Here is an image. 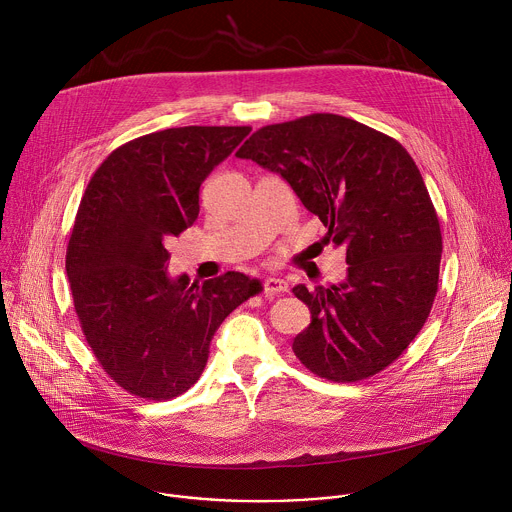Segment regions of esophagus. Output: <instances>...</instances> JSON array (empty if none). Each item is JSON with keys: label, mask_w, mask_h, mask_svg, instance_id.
Instances as JSON below:
<instances>
[{"label": "esophagus", "mask_w": 512, "mask_h": 512, "mask_svg": "<svg viewBox=\"0 0 512 512\" xmlns=\"http://www.w3.org/2000/svg\"><path fill=\"white\" fill-rule=\"evenodd\" d=\"M287 281L281 279V277H267L265 283H263V294L265 298H273V296H281V294H287Z\"/></svg>", "instance_id": "1"}]
</instances>
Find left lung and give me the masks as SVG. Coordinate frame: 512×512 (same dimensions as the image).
I'll use <instances>...</instances> for the list:
<instances>
[{
    "label": "left lung",
    "instance_id": "left-lung-1",
    "mask_svg": "<svg viewBox=\"0 0 512 512\" xmlns=\"http://www.w3.org/2000/svg\"><path fill=\"white\" fill-rule=\"evenodd\" d=\"M237 158L279 174L346 249V279L294 294L312 314L294 352L314 375L381 373L423 328L440 279L442 231L403 145L354 119L314 113L255 131Z\"/></svg>",
    "mask_w": 512,
    "mask_h": 512
}]
</instances>
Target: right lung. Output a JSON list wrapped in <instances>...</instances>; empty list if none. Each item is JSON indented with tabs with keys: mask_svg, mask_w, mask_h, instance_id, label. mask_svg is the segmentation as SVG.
<instances>
[{
	"mask_svg": "<svg viewBox=\"0 0 512 512\" xmlns=\"http://www.w3.org/2000/svg\"><path fill=\"white\" fill-rule=\"evenodd\" d=\"M251 127H172L111 152L93 174L66 249L83 334L127 393L166 401L202 375L223 320L261 291L239 271L190 283L168 275L164 239L198 218L206 176Z\"/></svg>",
	"mask_w": 512,
	"mask_h": 512,
	"instance_id": "add662e5",
	"label": "right lung"
}]
</instances>
